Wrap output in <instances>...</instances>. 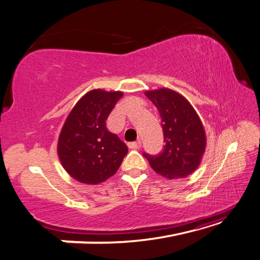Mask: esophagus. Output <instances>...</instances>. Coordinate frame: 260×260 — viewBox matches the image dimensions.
<instances>
[{
	"mask_svg": "<svg viewBox=\"0 0 260 260\" xmlns=\"http://www.w3.org/2000/svg\"><path fill=\"white\" fill-rule=\"evenodd\" d=\"M140 144H141V142H129V143H127V146H128L132 150H135V149H139Z\"/></svg>",
	"mask_w": 260,
	"mask_h": 260,
	"instance_id": "34e87169",
	"label": "esophagus"
}]
</instances>
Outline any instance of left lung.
I'll return each mask as SVG.
<instances>
[{
    "label": "left lung",
    "mask_w": 260,
    "mask_h": 260,
    "mask_svg": "<svg viewBox=\"0 0 260 260\" xmlns=\"http://www.w3.org/2000/svg\"><path fill=\"white\" fill-rule=\"evenodd\" d=\"M145 95L159 110L166 144L157 154L143 155L156 174L169 179L187 177L200 166L205 151L200 117L184 96L170 89L147 91Z\"/></svg>",
    "instance_id": "obj_1"
}]
</instances>
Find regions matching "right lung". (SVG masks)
Segmentation results:
<instances>
[{
	"label": "right lung",
	"instance_id": "right-lung-1",
	"mask_svg": "<svg viewBox=\"0 0 260 260\" xmlns=\"http://www.w3.org/2000/svg\"><path fill=\"white\" fill-rule=\"evenodd\" d=\"M123 93L92 90L71 111L60 132L57 152L64 169L83 184L95 185L116 174L128 152L106 127V120Z\"/></svg>",
	"mask_w": 260,
	"mask_h": 260
}]
</instances>
